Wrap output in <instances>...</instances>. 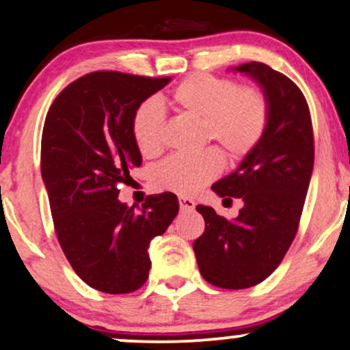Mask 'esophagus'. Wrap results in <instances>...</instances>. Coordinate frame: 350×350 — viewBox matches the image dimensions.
<instances>
[{"label": "esophagus", "instance_id": "1", "mask_svg": "<svg viewBox=\"0 0 350 350\" xmlns=\"http://www.w3.org/2000/svg\"><path fill=\"white\" fill-rule=\"evenodd\" d=\"M179 207H180V212H191V211H194L196 202L191 198H184V196H180Z\"/></svg>", "mask_w": 350, "mask_h": 350}]
</instances>
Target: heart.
I'll return each instance as SVG.
<instances>
[{
  "mask_svg": "<svg viewBox=\"0 0 350 350\" xmlns=\"http://www.w3.org/2000/svg\"><path fill=\"white\" fill-rule=\"evenodd\" d=\"M170 103L176 111L202 123V136L214 138L230 158H243L258 144L268 123V102L255 87H240L234 80L194 74L172 90ZM133 138L144 156H156L164 146V115L154 100H146L135 111ZM224 158L207 148L198 154H176L158 167L164 187L192 194L220 174Z\"/></svg>",
  "mask_w": 350,
  "mask_h": 350,
  "instance_id": "b5f03b06",
  "label": "heart"
}]
</instances>
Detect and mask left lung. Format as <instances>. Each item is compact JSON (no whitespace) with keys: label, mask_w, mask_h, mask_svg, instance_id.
<instances>
[{"label":"left lung","mask_w":350,"mask_h":350,"mask_svg":"<svg viewBox=\"0 0 350 350\" xmlns=\"http://www.w3.org/2000/svg\"><path fill=\"white\" fill-rule=\"evenodd\" d=\"M232 72L250 77L268 102V123L234 172L212 184L224 200L242 199L235 219L198 206L206 232L194 253L202 278L227 290L255 286L276 270L298 230L314 164L311 115L290 79L267 64L248 62Z\"/></svg>","instance_id":"1"}]
</instances>
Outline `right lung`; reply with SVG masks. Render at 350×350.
<instances>
[{
	"instance_id": "obj_1",
	"label": "right lung",
	"mask_w": 350,
	"mask_h": 350,
	"mask_svg": "<svg viewBox=\"0 0 350 350\" xmlns=\"http://www.w3.org/2000/svg\"><path fill=\"white\" fill-rule=\"evenodd\" d=\"M122 72H92L67 85L46 116L41 174L59 243L88 286L120 295L142 288L151 268L150 243L179 212L171 192L146 199L139 212L118 199L142 152L133 116L170 83Z\"/></svg>"
}]
</instances>
